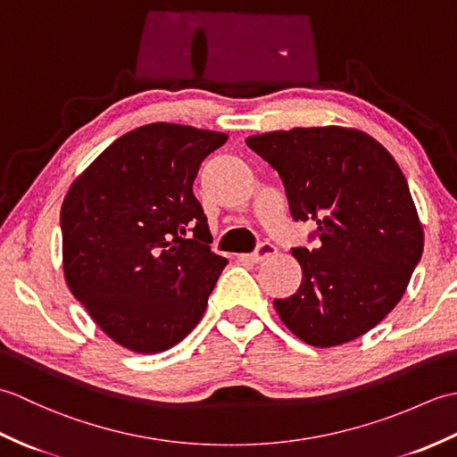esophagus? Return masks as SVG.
<instances>
[{
	"label": "esophagus",
	"instance_id": "obj_1",
	"mask_svg": "<svg viewBox=\"0 0 457 457\" xmlns=\"http://www.w3.org/2000/svg\"><path fill=\"white\" fill-rule=\"evenodd\" d=\"M273 255H277V247L273 244H269V241H263V244H259V247L253 251V253L247 257L253 261V263H259V261H265Z\"/></svg>",
	"mask_w": 457,
	"mask_h": 457
}]
</instances>
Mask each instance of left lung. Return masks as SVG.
<instances>
[{"mask_svg":"<svg viewBox=\"0 0 457 457\" xmlns=\"http://www.w3.org/2000/svg\"><path fill=\"white\" fill-rule=\"evenodd\" d=\"M247 147L285 184L293 218L316 223V249H295L303 283L275 298L283 324L314 347L367 334L399 304L424 229L393 154L342 125L251 135Z\"/></svg>","mask_w":457,"mask_h":457,"instance_id":"obj_1","label":"left lung"}]
</instances>
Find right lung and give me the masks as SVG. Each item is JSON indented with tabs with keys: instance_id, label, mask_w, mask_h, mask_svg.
<instances>
[{
	"instance_id": "obj_1",
	"label": "right lung",
	"mask_w": 457,
	"mask_h": 457,
	"mask_svg": "<svg viewBox=\"0 0 457 457\" xmlns=\"http://www.w3.org/2000/svg\"><path fill=\"white\" fill-rule=\"evenodd\" d=\"M226 133L149 123L115 139L68 188L62 269L102 332L135 353L167 352L204 316L228 259L192 192ZM195 231L192 240L182 238Z\"/></svg>"
}]
</instances>
